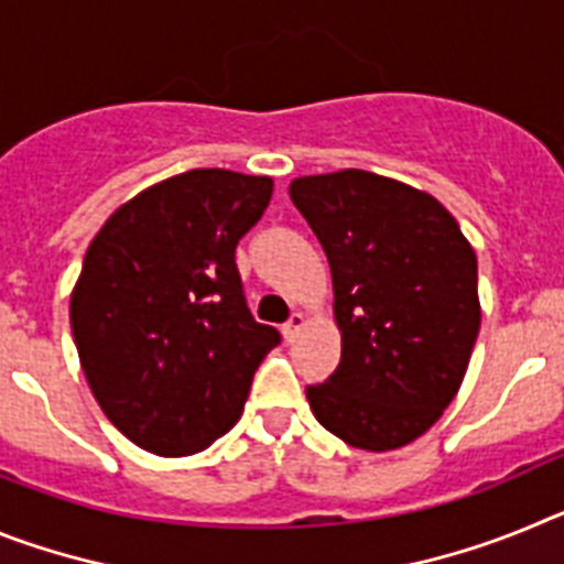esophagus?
I'll return each mask as SVG.
<instances>
[{"label": "esophagus", "mask_w": 564, "mask_h": 564, "mask_svg": "<svg viewBox=\"0 0 564 564\" xmlns=\"http://www.w3.org/2000/svg\"><path fill=\"white\" fill-rule=\"evenodd\" d=\"M302 325H305V316H302V313H291V318L282 325V336H285V341H296Z\"/></svg>", "instance_id": "esophagus-1"}]
</instances>
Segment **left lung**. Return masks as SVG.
<instances>
[{
	"instance_id": "left-lung-1",
	"label": "left lung",
	"mask_w": 564,
	"mask_h": 564,
	"mask_svg": "<svg viewBox=\"0 0 564 564\" xmlns=\"http://www.w3.org/2000/svg\"><path fill=\"white\" fill-rule=\"evenodd\" d=\"M327 253L341 361L307 387L316 421L356 449L421 437L460 390L480 330L477 257L446 208L381 174L291 183Z\"/></svg>"
}]
</instances>
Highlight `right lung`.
Instances as JSON below:
<instances>
[{"label":"right lung","mask_w":564,"mask_h":564,"mask_svg":"<svg viewBox=\"0 0 564 564\" xmlns=\"http://www.w3.org/2000/svg\"><path fill=\"white\" fill-rule=\"evenodd\" d=\"M271 192V177L192 169L132 197L93 239L69 325L104 415L141 449L212 446L282 341L251 316L234 262Z\"/></svg>","instance_id":"1"}]
</instances>
